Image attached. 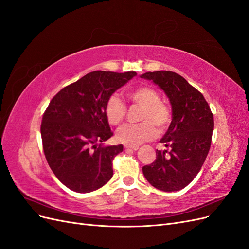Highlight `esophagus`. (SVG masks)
Returning a JSON list of instances; mask_svg holds the SVG:
<instances>
[{
  "label": "esophagus",
  "instance_id": "esophagus-1",
  "mask_svg": "<svg viewBox=\"0 0 249 249\" xmlns=\"http://www.w3.org/2000/svg\"><path fill=\"white\" fill-rule=\"evenodd\" d=\"M125 150H137L139 147L138 146H130V145H125L124 146Z\"/></svg>",
  "mask_w": 249,
  "mask_h": 249
}]
</instances>
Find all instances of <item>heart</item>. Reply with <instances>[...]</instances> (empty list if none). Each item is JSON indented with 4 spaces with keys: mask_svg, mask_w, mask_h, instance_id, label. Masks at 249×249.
<instances>
[{
    "mask_svg": "<svg viewBox=\"0 0 249 249\" xmlns=\"http://www.w3.org/2000/svg\"><path fill=\"white\" fill-rule=\"evenodd\" d=\"M130 99L143 107L141 124H125L116 133L118 142L130 146H138L146 141L153 140L158 135V129L165 131L171 123V112L164 103L160 102V95L150 87H139L129 93ZM126 112L124 101L116 93L109 96L105 106V115L108 123L117 125L123 122Z\"/></svg>",
    "mask_w": 249,
    "mask_h": 249,
    "instance_id": "b5f03b06",
    "label": "heart"
}]
</instances>
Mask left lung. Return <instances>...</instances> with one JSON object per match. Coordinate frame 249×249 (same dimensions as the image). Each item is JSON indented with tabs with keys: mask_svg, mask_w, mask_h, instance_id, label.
Listing matches in <instances>:
<instances>
[{
	"mask_svg": "<svg viewBox=\"0 0 249 249\" xmlns=\"http://www.w3.org/2000/svg\"><path fill=\"white\" fill-rule=\"evenodd\" d=\"M167 95L172 120L160 140L166 149L156 152V160L143 166L147 182L165 192L178 191L199 172L211 146L214 118L203 95L182 76L168 71L145 72Z\"/></svg>",
	"mask_w": 249,
	"mask_h": 249,
	"instance_id": "8db88e82",
	"label": "left lung"
}]
</instances>
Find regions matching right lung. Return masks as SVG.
<instances>
[{
  "label": "right lung",
  "mask_w": 249,
  "mask_h": 249,
  "mask_svg": "<svg viewBox=\"0 0 249 249\" xmlns=\"http://www.w3.org/2000/svg\"><path fill=\"white\" fill-rule=\"evenodd\" d=\"M136 74L95 71L51 101L40 127L43 152L54 175L71 190L91 192L112 178V161L124 146L103 145L113 135L105 106L109 96Z\"/></svg>",
  "instance_id": "obj_1"
}]
</instances>
